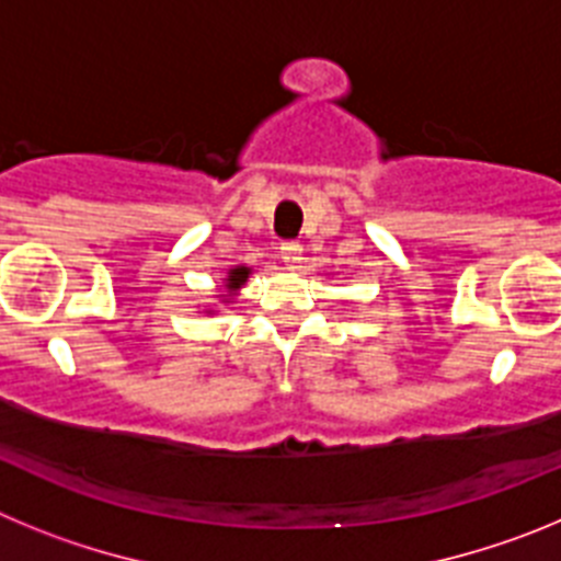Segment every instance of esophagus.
Wrapping results in <instances>:
<instances>
[{"mask_svg": "<svg viewBox=\"0 0 561 561\" xmlns=\"http://www.w3.org/2000/svg\"><path fill=\"white\" fill-rule=\"evenodd\" d=\"M279 256H282V262H285L287 268H301V260H305V256H301V245L299 243H282Z\"/></svg>", "mask_w": 561, "mask_h": 561, "instance_id": "1", "label": "esophagus"}]
</instances>
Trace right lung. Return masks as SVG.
Listing matches in <instances>:
<instances>
[{
  "mask_svg": "<svg viewBox=\"0 0 561 561\" xmlns=\"http://www.w3.org/2000/svg\"><path fill=\"white\" fill-rule=\"evenodd\" d=\"M249 276H251L249 265H234V268H229V274H226V279L220 282V287H218V301H220V305H231L237 293H240V287H243L245 282H249ZM201 310H204L206 316H215V312H218V307L206 305V307H201Z\"/></svg>",
  "mask_w": 561,
  "mask_h": 561,
  "instance_id": "add662e5",
  "label": "right lung"
}]
</instances>
